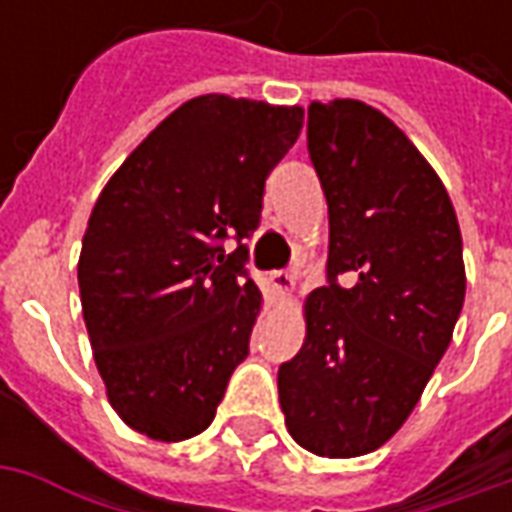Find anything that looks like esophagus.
Here are the masks:
<instances>
[{
  "label": "esophagus",
  "mask_w": 512,
  "mask_h": 512,
  "mask_svg": "<svg viewBox=\"0 0 512 512\" xmlns=\"http://www.w3.org/2000/svg\"><path fill=\"white\" fill-rule=\"evenodd\" d=\"M268 282H271V288H274V293L277 296H290L293 293V288H296V279H293V274L290 271H271L268 274Z\"/></svg>",
  "instance_id": "esophagus-1"
}]
</instances>
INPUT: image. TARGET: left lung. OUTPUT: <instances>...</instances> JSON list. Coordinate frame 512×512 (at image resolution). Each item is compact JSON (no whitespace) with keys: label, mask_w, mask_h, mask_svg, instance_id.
Here are the masks:
<instances>
[{"label":"left lung","mask_w":512,"mask_h":512,"mask_svg":"<svg viewBox=\"0 0 512 512\" xmlns=\"http://www.w3.org/2000/svg\"><path fill=\"white\" fill-rule=\"evenodd\" d=\"M307 147L329 205V285L304 301L301 351L279 367L296 444L356 458L395 436L452 340L466 296L450 194L373 106L307 109Z\"/></svg>","instance_id":"8db88e82"}]
</instances>
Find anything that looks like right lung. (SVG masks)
<instances>
[{
    "instance_id": "right-lung-1",
    "label": "right lung",
    "mask_w": 512,
    "mask_h": 512,
    "mask_svg": "<svg viewBox=\"0 0 512 512\" xmlns=\"http://www.w3.org/2000/svg\"><path fill=\"white\" fill-rule=\"evenodd\" d=\"M301 126V106L200 95L161 120L101 191L79 293L95 367L128 428L183 441L216 417L263 304L244 238Z\"/></svg>"
}]
</instances>
